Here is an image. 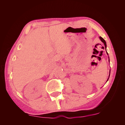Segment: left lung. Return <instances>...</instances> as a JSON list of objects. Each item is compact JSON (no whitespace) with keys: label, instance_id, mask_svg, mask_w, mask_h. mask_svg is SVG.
<instances>
[{"label":"left lung","instance_id":"8db88e82","mask_svg":"<svg viewBox=\"0 0 125 125\" xmlns=\"http://www.w3.org/2000/svg\"><path fill=\"white\" fill-rule=\"evenodd\" d=\"M100 40H101V41L102 42H103L104 44V45H105V48H106V42H105V41L102 38V37H100ZM107 54H108V53H107ZM109 75H110V71H109ZM108 80V79H107V80Z\"/></svg>","mask_w":125,"mask_h":125}]
</instances>
